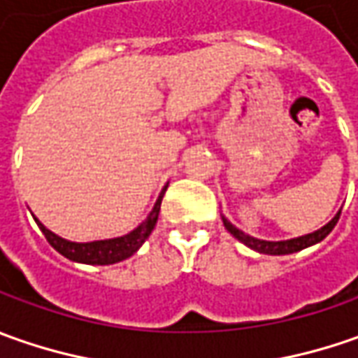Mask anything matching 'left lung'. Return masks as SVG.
I'll use <instances>...</instances> for the list:
<instances>
[{
  "label": "left lung",
  "mask_w": 358,
  "mask_h": 358,
  "mask_svg": "<svg viewBox=\"0 0 358 358\" xmlns=\"http://www.w3.org/2000/svg\"><path fill=\"white\" fill-rule=\"evenodd\" d=\"M338 217H341V211L333 217V221H329V223H327L324 227L319 229V231L309 233V235H303V237H296V239H291V241L255 239V237L245 235V233L239 231L235 225H231L225 217H223V223H225V227H227V231L233 235V237H237L241 243H245V245H247V247H251L253 251H259V253H265V255H289V253H296V251H303V249H307V247H310V245H315V243L323 241L324 237L335 229Z\"/></svg>",
  "instance_id": "8db88e82"
}]
</instances>
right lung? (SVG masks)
I'll list each match as a JSON object with an SVG mask.
<instances>
[{"label":"right lung","mask_w":358,"mask_h":358,"mask_svg":"<svg viewBox=\"0 0 358 358\" xmlns=\"http://www.w3.org/2000/svg\"><path fill=\"white\" fill-rule=\"evenodd\" d=\"M167 189V187H165ZM163 189V193H165ZM163 193L159 195L157 203L153 207V211L149 213V217L145 219L143 223L135 231H131L129 235L125 237H117V239H107V241H93V243H71V241H65L62 237H57L55 233H51L49 229H45L37 219L35 223L39 225L41 233L45 235L48 243L63 257L77 261V263H87V265H113L119 263L123 259H127L131 255L135 253L145 239L151 235V231L155 229V223L159 219V211H161V199H163Z\"/></svg>","instance_id":"add662e5"}]
</instances>
